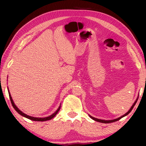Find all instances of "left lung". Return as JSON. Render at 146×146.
<instances>
[{
    "label": "left lung",
    "instance_id": "obj_1",
    "mask_svg": "<svg viewBox=\"0 0 146 146\" xmlns=\"http://www.w3.org/2000/svg\"><path fill=\"white\" fill-rule=\"evenodd\" d=\"M137 100H136L134 102V104H133V106H132L131 107V108H130V110H129V111H127V112L125 113V114H124V115H123L122 116H121L120 117H119V118H117V119H112V120H102V119H97V118H95V117H92V116H91V115H90V117H91L92 119H93L94 120H95V121H99V122H101V123H111V122H114V121H117V120H119V119H120L121 118H122L123 117H124V116H125V115H127L128 114V113L130 112V111H131V110L133 109V108L134 107V106H135V104H136V102H137Z\"/></svg>",
    "mask_w": 146,
    "mask_h": 146
}]
</instances>
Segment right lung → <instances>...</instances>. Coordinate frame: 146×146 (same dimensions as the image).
Segmentation results:
<instances>
[{
	"mask_svg": "<svg viewBox=\"0 0 146 146\" xmlns=\"http://www.w3.org/2000/svg\"><path fill=\"white\" fill-rule=\"evenodd\" d=\"M9 94L10 100H11V102L12 105H13V106L14 108H15V110L17 111L18 113H20V114H21V115H23V116H25V117H27V118H29V119H31V120H33V121H46V120H49V119H51L52 118H53V117H54L55 115L57 114V113L58 112V111L60 110V107L58 108V109L57 110H56V112H54V113H53V114H52L51 115H50V116H48V117H43V118H42V117H40V118H39V117H32V116H30V115H27V114H25V113H24L23 112H22V111H21V110H20L19 109H18V108L15 106V103L13 102V99H12V97H11V94H10V92H9Z\"/></svg>",
	"mask_w": 146,
	"mask_h": 146,
	"instance_id": "add662e5",
	"label": "right lung"
}]
</instances>
